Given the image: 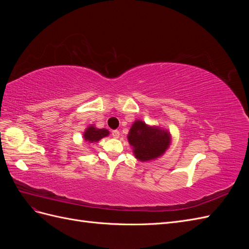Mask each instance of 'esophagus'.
<instances>
[{
    "label": "esophagus",
    "instance_id": "34e87169",
    "mask_svg": "<svg viewBox=\"0 0 249 249\" xmlns=\"http://www.w3.org/2000/svg\"><path fill=\"white\" fill-rule=\"evenodd\" d=\"M119 135H120L119 131H117V130H114V131H112V136H113V137H114V138H119Z\"/></svg>",
    "mask_w": 249,
    "mask_h": 249
}]
</instances>
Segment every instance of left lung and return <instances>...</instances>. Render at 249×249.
Wrapping results in <instances>:
<instances>
[{"label":"left lung","mask_w":249,"mask_h":249,"mask_svg":"<svg viewBox=\"0 0 249 249\" xmlns=\"http://www.w3.org/2000/svg\"><path fill=\"white\" fill-rule=\"evenodd\" d=\"M127 141L133 148L135 158L141 162H147L165 154L171 144V135L166 129L149 125L137 119L127 134Z\"/></svg>","instance_id":"8db88e82"}]
</instances>
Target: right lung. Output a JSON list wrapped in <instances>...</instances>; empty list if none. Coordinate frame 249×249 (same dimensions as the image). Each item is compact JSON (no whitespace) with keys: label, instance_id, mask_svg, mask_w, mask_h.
Masks as SVG:
<instances>
[{"label":"right lung","instance_id":"1","mask_svg":"<svg viewBox=\"0 0 249 249\" xmlns=\"http://www.w3.org/2000/svg\"><path fill=\"white\" fill-rule=\"evenodd\" d=\"M109 134L110 132L107 129H97L94 124H90L83 134V138L88 143H94L104 137L109 136Z\"/></svg>","mask_w":249,"mask_h":249}]
</instances>
